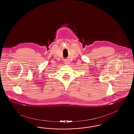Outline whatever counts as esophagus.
<instances>
[{"instance_id": "obj_1", "label": "esophagus", "mask_w": 134, "mask_h": 134, "mask_svg": "<svg viewBox=\"0 0 134 134\" xmlns=\"http://www.w3.org/2000/svg\"><path fill=\"white\" fill-rule=\"evenodd\" d=\"M64 63H65V64H66V65H68V64H69V62L68 61H65L64 62Z\"/></svg>"}]
</instances>
